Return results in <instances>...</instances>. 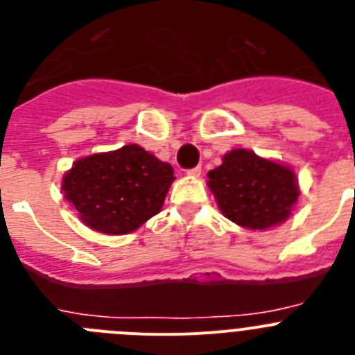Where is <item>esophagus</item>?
Here are the masks:
<instances>
[{
    "label": "esophagus",
    "instance_id": "34e87169",
    "mask_svg": "<svg viewBox=\"0 0 355 355\" xmlns=\"http://www.w3.org/2000/svg\"><path fill=\"white\" fill-rule=\"evenodd\" d=\"M188 175H192V178H197V175H200V167H193L188 171Z\"/></svg>",
    "mask_w": 355,
    "mask_h": 355
}]
</instances>
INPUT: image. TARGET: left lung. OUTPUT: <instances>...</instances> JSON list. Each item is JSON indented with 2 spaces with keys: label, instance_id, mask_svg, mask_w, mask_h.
Returning a JSON list of instances; mask_svg holds the SVG:
<instances>
[{
  "label": "left lung",
  "instance_id": "left-lung-1",
  "mask_svg": "<svg viewBox=\"0 0 355 355\" xmlns=\"http://www.w3.org/2000/svg\"><path fill=\"white\" fill-rule=\"evenodd\" d=\"M208 178L222 213L247 229H266L286 220L299 199L293 171L252 150L227 153Z\"/></svg>",
  "mask_w": 355,
  "mask_h": 355
}]
</instances>
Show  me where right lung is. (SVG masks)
Returning a JSON list of instances; mask_svg holds the SVG:
<instances>
[{
  "label": "right lung",
  "mask_w": 355,
  "mask_h": 355,
  "mask_svg": "<svg viewBox=\"0 0 355 355\" xmlns=\"http://www.w3.org/2000/svg\"><path fill=\"white\" fill-rule=\"evenodd\" d=\"M174 171L140 146L78 159L64 175L65 199L94 231L126 234L162 209Z\"/></svg>",
  "instance_id": "add662e5"
}]
</instances>
